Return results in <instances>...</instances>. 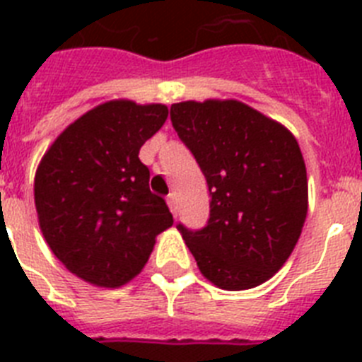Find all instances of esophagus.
Returning <instances> with one entry per match:
<instances>
[{
    "label": "esophagus",
    "instance_id": "1",
    "mask_svg": "<svg viewBox=\"0 0 362 362\" xmlns=\"http://www.w3.org/2000/svg\"><path fill=\"white\" fill-rule=\"evenodd\" d=\"M166 204H168L170 212L177 216V197H175V194H170V196L166 197Z\"/></svg>",
    "mask_w": 362,
    "mask_h": 362
}]
</instances>
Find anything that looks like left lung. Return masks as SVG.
Segmentation results:
<instances>
[{"label":"left lung","instance_id":"obj_1","mask_svg":"<svg viewBox=\"0 0 362 362\" xmlns=\"http://www.w3.org/2000/svg\"><path fill=\"white\" fill-rule=\"evenodd\" d=\"M170 119L212 194L209 225L177 226L199 272L228 292L267 283L293 252L308 214L296 136L238 99L174 103Z\"/></svg>","mask_w":362,"mask_h":362}]
</instances>
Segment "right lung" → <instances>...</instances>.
<instances>
[{
	"label": "right lung",
	"mask_w": 362,
	"mask_h": 362,
	"mask_svg": "<svg viewBox=\"0 0 362 362\" xmlns=\"http://www.w3.org/2000/svg\"><path fill=\"white\" fill-rule=\"evenodd\" d=\"M166 117L161 103L105 101L70 123L37 165L41 233L66 270L92 286L130 283L145 268L156 238L174 225L139 161V148Z\"/></svg>",
	"instance_id": "add662e5"
}]
</instances>
